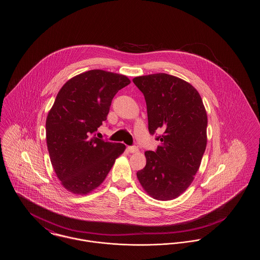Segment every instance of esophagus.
Wrapping results in <instances>:
<instances>
[{"label":"esophagus","instance_id":"34e87169","mask_svg":"<svg viewBox=\"0 0 260 260\" xmlns=\"http://www.w3.org/2000/svg\"><path fill=\"white\" fill-rule=\"evenodd\" d=\"M127 150H128V152H131V153H136V152L138 151V148H137L136 146H128Z\"/></svg>","mask_w":260,"mask_h":260}]
</instances>
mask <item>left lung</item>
Masks as SVG:
<instances>
[{"label":"left lung","mask_w":260,"mask_h":260,"mask_svg":"<svg viewBox=\"0 0 260 260\" xmlns=\"http://www.w3.org/2000/svg\"><path fill=\"white\" fill-rule=\"evenodd\" d=\"M143 93L148 129L161 143L146 151V166L136 176L152 198L169 201L180 196L194 180L207 147L208 117L198 90L172 75L139 76L133 79Z\"/></svg>","instance_id":"1"}]
</instances>
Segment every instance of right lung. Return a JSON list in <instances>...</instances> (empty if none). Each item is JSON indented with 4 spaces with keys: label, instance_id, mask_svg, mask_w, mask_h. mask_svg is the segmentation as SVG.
Instances as JSON below:
<instances>
[{
    "label": "right lung",
    "instance_id": "right-lung-1",
    "mask_svg": "<svg viewBox=\"0 0 260 260\" xmlns=\"http://www.w3.org/2000/svg\"><path fill=\"white\" fill-rule=\"evenodd\" d=\"M131 84L124 75L90 70L67 81L46 121L47 145L56 176L69 192L86 195L98 188L125 145L95 137L112 99Z\"/></svg>",
    "mask_w": 260,
    "mask_h": 260
}]
</instances>
